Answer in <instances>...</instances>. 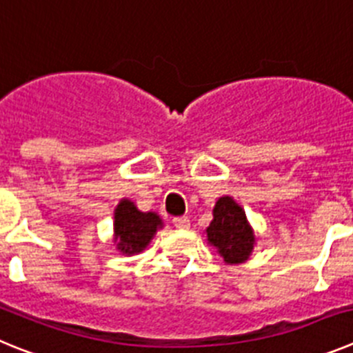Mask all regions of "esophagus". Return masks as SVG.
Segmentation results:
<instances>
[{"instance_id":"obj_1","label":"esophagus","mask_w":353,"mask_h":353,"mask_svg":"<svg viewBox=\"0 0 353 353\" xmlns=\"http://www.w3.org/2000/svg\"><path fill=\"white\" fill-rule=\"evenodd\" d=\"M174 228H179V230H189L191 228V221L187 215H180V217H174L173 219Z\"/></svg>"}]
</instances>
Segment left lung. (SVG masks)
Returning <instances> with one entry per match:
<instances>
[{"mask_svg":"<svg viewBox=\"0 0 353 353\" xmlns=\"http://www.w3.org/2000/svg\"><path fill=\"white\" fill-rule=\"evenodd\" d=\"M208 244L217 249L226 263H244L254 248V232L244 208L232 196H223L214 207V219L207 228Z\"/></svg>","mask_w":353,"mask_h":353,"instance_id":"1","label":"left lung"}]
</instances>
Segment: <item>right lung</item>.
I'll return each instance as SVG.
<instances>
[{
    "label": "right lung",
    "mask_w": 353,
    "mask_h": 353,
    "mask_svg": "<svg viewBox=\"0 0 353 353\" xmlns=\"http://www.w3.org/2000/svg\"><path fill=\"white\" fill-rule=\"evenodd\" d=\"M162 221L155 212H141L130 199H121L114 208V242L123 254H138L154 239Z\"/></svg>",
    "instance_id": "obj_1"
}]
</instances>
